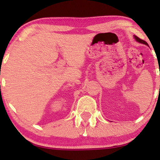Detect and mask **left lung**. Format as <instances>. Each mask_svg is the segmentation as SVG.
Returning <instances> with one entry per match:
<instances>
[{"label": "left lung", "mask_w": 160, "mask_h": 160, "mask_svg": "<svg viewBox=\"0 0 160 160\" xmlns=\"http://www.w3.org/2000/svg\"><path fill=\"white\" fill-rule=\"evenodd\" d=\"M135 38L136 39V41H138L139 43H143V44H146V45H148V43H147V42H146L145 41H143V40H142V39H141L140 38H138V36H135Z\"/></svg>", "instance_id": "1"}]
</instances>
